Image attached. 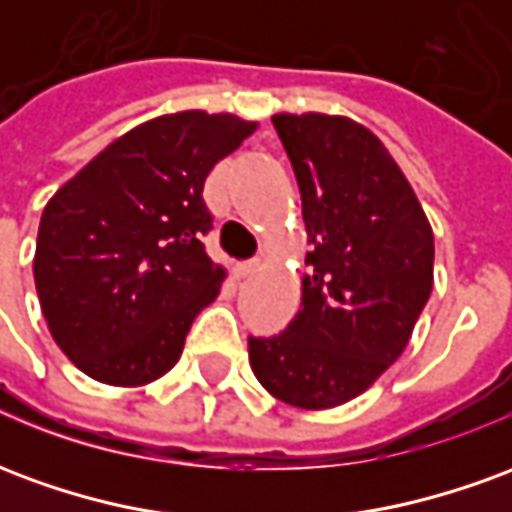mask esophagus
<instances>
[{
    "mask_svg": "<svg viewBox=\"0 0 512 512\" xmlns=\"http://www.w3.org/2000/svg\"><path fill=\"white\" fill-rule=\"evenodd\" d=\"M257 266H260L257 260H244V263H235V274H238V277H249V274H255Z\"/></svg>",
    "mask_w": 512,
    "mask_h": 512,
    "instance_id": "34e87169",
    "label": "esophagus"
}]
</instances>
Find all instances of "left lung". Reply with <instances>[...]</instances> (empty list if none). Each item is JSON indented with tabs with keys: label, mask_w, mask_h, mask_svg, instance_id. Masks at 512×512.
<instances>
[{
	"label": "left lung",
	"mask_w": 512,
	"mask_h": 512,
	"mask_svg": "<svg viewBox=\"0 0 512 512\" xmlns=\"http://www.w3.org/2000/svg\"><path fill=\"white\" fill-rule=\"evenodd\" d=\"M312 266L301 310L274 337L249 334L260 384L299 408L362 395L403 354L433 290V233L395 158L348 117L277 115Z\"/></svg>",
	"instance_id": "left-lung-1"
}]
</instances>
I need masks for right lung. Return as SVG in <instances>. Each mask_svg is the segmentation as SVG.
Masks as SVG:
<instances>
[{
	"label": "right lung",
	"mask_w": 512,
	"mask_h": 512,
	"mask_svg": "<svg viewBox=\"0 0 512 512\" xmlns=\"http://www.w3.org/2000/svg\"><path fill=\"white\" fill-rule=\"evenodd\" d=\"M255 123L178 112L136 126L68 180L40 216L35 288L54 343L115 386L156 381L178 362L222 288L202 235L205 178Z\"/></svg>",
	"instance_id": "right-lung-1"
}]
</instances>
